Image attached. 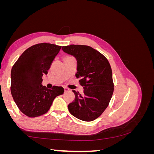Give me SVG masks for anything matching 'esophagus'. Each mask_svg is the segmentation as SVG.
Here are the masks:
<instances>
[{
  "mask_svg": "<svg viewBox=\"0 0 154 154\" xmlns=\"http://www.w3.org/2000/svg\"><path fill=\"white\" fill-rule=\"evenodd\" d=\"M64 91H65V92H69L70 91V89L67 87H64Z\"/></svg>",
  "mask_w": 154,
  "mask_h": 154,
  "instance_id": "obj_1",
  "label": "esophagus"
}]
</instances>
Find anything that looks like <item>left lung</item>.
<instances>
[{"label":"left lung","instance_id":"obj_1","mask_svg":"<svg viewBox=\"0 0 154 154\" xmlns=\"http://www.w3.org/2000/svg\"><path fill=\"white\" fill-rule=\"evenodd\" d=\"M63 52L75 57L80 83L83 87V94L72 91L75 100L68 109L76 118L92 122L101 115L112 96L114 83L110 65L99 51L88 45L63 46Z\"/></svg>","mask_w":154,"mask_h":154}]
</instances>
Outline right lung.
I'll return each mask as SVG.
<instances>
[{
    "mask_svg": "<svg viewBox=\"0 0 154 154\" xmlns=\"http://www.w3.org/2000/svg\"><path fill=\"white\" fill-rule=\"evenodd\" d=\"M62 46L41 43L27 49L13 65L11 72V92L18 109L30 118L38 117L49 110L57 96L62 94V87L49 89L42 84L44 74Z\"/></svg>",
    "mask_w": 154,
    "mask_h": 154,
    "instance_id": "right-lung-1",
    "label": "right lung"
}]
</instances>
